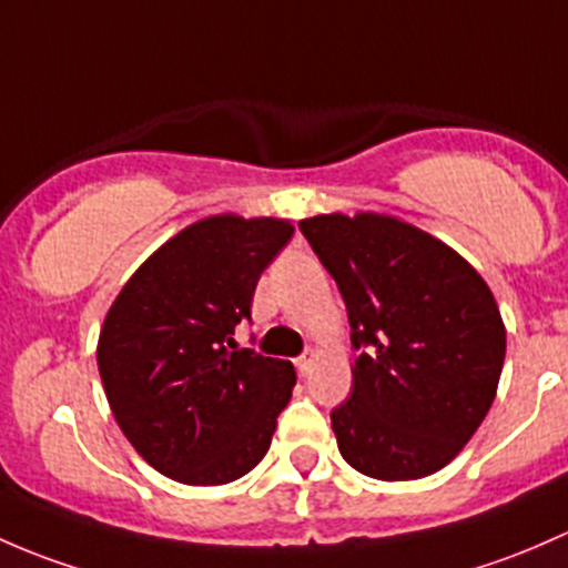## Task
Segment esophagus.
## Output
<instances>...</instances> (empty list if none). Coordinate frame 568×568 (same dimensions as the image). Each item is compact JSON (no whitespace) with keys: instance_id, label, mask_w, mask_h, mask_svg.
Masks as SVG:
<instances>
[{"instance_id":"34e87169","label":"esophagus","mask_w":568,"mask_h":568,"mask_svg":"<svg viewBox=\"0 0 568 568\" xmlns=\"http://www.w3.org/2000/svg\"><path fill=\"white\" fill-rule=\"evenodd\" d=\"M314 361H317V349H308V353H303L301 358L295 361V369H297V374H301V377H306V374L312 372Z\"/></svg>"}]
</instances>
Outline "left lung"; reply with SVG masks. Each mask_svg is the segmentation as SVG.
Returning a JSON list of instances; mask_svg holds the SVG:
<instances>
[{
  "instance_id": "1",
  "label": "left lung",
  "mask_w": 568,
  "mask_h": 568,
  "mask_svg": "<svg viewBox=\"0 0 568 568\" xmlns=\"http://www.w3.org/2000/svg\"><path fill=\"white\" fill-rule=\"evenodd\" d=\"M301 232L342 292L358 349L353 390L331 413L338 452L379 481L437 473L498 390L506 327L487 282L390 215H314Z\"/></svg>"
}]
</instances>
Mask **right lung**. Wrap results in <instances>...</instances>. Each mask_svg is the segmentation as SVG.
Segmentation results:
<instances>
[{"label":"right lung","mask_w":568,"mask_h":568,"mask_svg":"<svg viewBox=\"0 0 568 568\" xmlns=\"http://www.w3.org/2000/svg\"><path fill=\"white\" fill-rule=\"evenodd\" d=\"M292 232L284 219L210 215L163 243L111 303L98 338L111 413L174 481L230 484L271 448L295 369L232 336Z\"/></svg>","instance_id":"obj_1"}]
</instances>
